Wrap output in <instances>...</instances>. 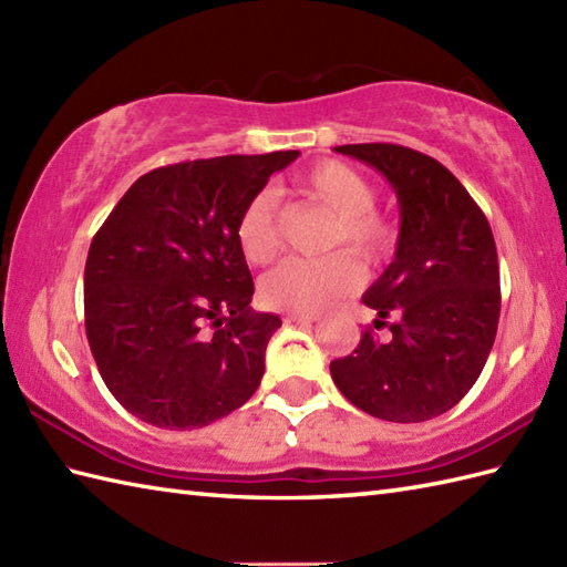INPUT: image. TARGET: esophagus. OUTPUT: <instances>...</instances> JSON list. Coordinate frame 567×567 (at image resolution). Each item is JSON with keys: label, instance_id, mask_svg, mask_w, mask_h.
<instances>
[{"label": "esophagus", "instance_id": "esophagus-1", "mask_svg": "<svg viewBox=\"0 0 567 567\" xmlns=\"http://www.w3.org/2000/svg\"><path fill=\"white\" fill-rule=\"evenodd\" d=\"M285 321L287 323H315V321H319V315H311V311H287Z\"/></svg>", "mask_w": 567, "mask_h": 567}]
</instances>
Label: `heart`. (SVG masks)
I'll return each instance as SVG.
<instances>
[{
    "mask_svg": "<svg viewBox=\"0 0 567 567\" xmlns=\"http://www.w3.org/2000/svg\"><path fill=\"white\" fill-rule=\"evenodd\" d=\"M297 189L336 216L329 248H351L368 265L388 258L394 246V228L378 209H372L375 187L365 175L341 161H321L299 177ZM236 240L250 265H268L277 258L285 246V226L272 189L258 192L246 204L236 226ZM354 257L348 250H336L317 260H285L260 280V299L268 307L285 311L329 307L363 282V268Z\"/></svg>",
    "mask_w": 567,
    "mask_h": 567,
    "instance_id": "1",
    "label": "heart"
}]
</instances>
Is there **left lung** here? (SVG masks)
Masks as SVG:
<instances>
[{"label": "left lung", "instance_id": "8db88e82", "mask_svg": "<svg viewBox=\"0 0 567 567\" xmlns=\"http://www.w3.org/2000/svg\"><path fill=\"white\" fill-rule=\"evenodd\" d=\"M375 167L400 202L394 260L363 305L390 323V341L363 333L331 363L348 402L396 424L441 416L483 372L499 323V262L492 228L457 177L429 155L394 143L336 148Z\"/></svg>", "mask_w": 567, "mask_h": 567}]
</instances>
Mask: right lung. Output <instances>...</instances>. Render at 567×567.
Returning <instances> with one entry per match:
<instances>
[{"mask_svg":"<svg viewBox=\"0 0 567 567\" xmlns=\"http://www.w3.org/2000/svg\"><path fill=\"white\" fill-rule=\"evenodd\" d=\"M299 151L221 155L138 177L92 238L84 329L116 402L185 431L231 414L258 390L280 317L250 309L236 226Z\"/></svg>","mask_w":567,"mask_h":567,"instance_id":"right-lung-1","label":"right lung"}]
</instances>
